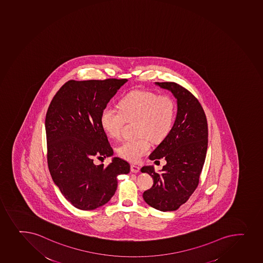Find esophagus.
<instances>
[{"mask_svg": "<svg viewBox=\"0 0 263 263\" xmlns=\"http://www.w3.org/2000/svg\"><path fill=\"white\" fill-rule=\"evenodd\" d=\"M130 172H133V173H138L140 172V168L138 166L135 165V164H132L130 165Z\"/></svg>", "mask_w": 263, "mask_h": 263, "instance_id": "34e87169", "label": "esophagus"}]
</instances>
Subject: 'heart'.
Here are the masks:
<instances>
[{"mask_svg": "<svg viewBox=\"0 0 263 263\" xmlns=\"http://www.w3.org/2000/svg\"><path fill=\"white\" fill-rule=\"evenodd\" d=\"M119 110L107 106L102 111L100 122L110 138H119L125 122L136 121V140L123 142L118 148L120 158L137 163L151 151V142L159 143L168 136L174 124L176 104L169 95L135 90L119 101Z\"/></svg>", "mask_w": 263, "mask_h": 263, "instance_id": "b5f03b06", "label": "heart"}]
</instances>
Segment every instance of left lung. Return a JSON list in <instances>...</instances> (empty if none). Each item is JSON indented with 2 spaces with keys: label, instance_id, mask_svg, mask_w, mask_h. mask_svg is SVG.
<instances>
[{
  "label": "left lung",
  "instance_id": "1",
  "mask_svg": "<svg viewBox=\"0 0 263 263\" xmlns=\"http://www.w3.org/2000/svg\"><path fill=\"white\" fill-rule=\"evenodd\" d=\"M177 99L174 125L149 155L151 160L165 159L161 172L144 166L153 178L152 188L143 194L147 204L161 211H174L188 201L199 183L208 148V124L202 105L191 91L175 82H156Z\"/></svg>",
  "mask_w": 263,
  "mask_h": 263
}]
</instances>
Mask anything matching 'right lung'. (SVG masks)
<instances>
[{"mask_svg":"<svg viewBox=\"0 0 263 263\" xmlns=\"http://www.w3.org/2000/svg\"><path fill=\"white\" fill-rule=\"evenodd\" d=\"M126 79L69 80L56 92L45 121L47 163L53 182L75 208L92 210L111 200L118 175L130 164L114 158L96 165L94 158L114 154L100 122L102 111Z\"/></svg>","mask_w":263,"mask_h":263,"instance_id":"right-lung-1","label":"right lung"}]
</instances>
